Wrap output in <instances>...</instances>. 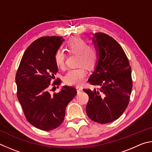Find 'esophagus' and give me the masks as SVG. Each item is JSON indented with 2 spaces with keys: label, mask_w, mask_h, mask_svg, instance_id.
Segmentation results:
<instances>
[{
  "label": "esophagus",
  "mask_w": 152,
  "mask_h": 152,
  "mask_svg": "<svg viewBox=\"0 0 152 152\" xmlns=\"http://www.w3.org/2000/svg\"><path fill=\"white\" fill-rule=\"evenodd\" d=\"M76 89L77 91V92H81L82 91V89H83V88L81 86H76Z\"/></svg>",
  "instance_id": "34e87169"
}]
</instances>
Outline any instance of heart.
Here are the masks:
<instances>
[{
	"mask_svg": "<svg viewBox=\"0 0 152 152\" xmlns=\"http://www.w3.org/2000/svg\"><path fill=\"white\" fill-rule=\"evenodd\" d=\"M65 49L70 54H75L77 57V68L72 69L67 71L63 80L69 86H79L85 81L87 71L84 67L93 69L96 65L98 60V52L95 47L87 45L86 40L79 36H74L69 38L65 42ZM65 54L58 50L56 51L54 59L58 68H65Z\"/></svg>",
	"mask_w": 152,
	"mask_h": 152,
	"instance_id": "obj_1",
	"label": "heart"
}]
</instances>
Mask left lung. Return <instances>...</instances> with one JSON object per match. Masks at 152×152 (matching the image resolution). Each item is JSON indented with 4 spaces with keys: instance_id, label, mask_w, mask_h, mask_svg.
<instances>
[{
    "instance_id": "1",
    "label": "left lung",
    "mask_w": 152,
    "mask_h": 152,
    "mask_svg": "<svg viewBox=\"0 0 152 152\" xmlns=\"http://www.w3.org/2000/svg\"><path fill=\"white\" fill-rule=\"evenodd\" d=\"M93 41L99 60L88 81L99 88L83 89L89 96L86 113L91 120L104 124L118 119L126 110L133 87L132 70L124 49L113 38L97 33Z\"/></svg>"
}]
</instances>
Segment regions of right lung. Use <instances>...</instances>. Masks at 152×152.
Masks as SVG:
<instances>
[{
  "mask_svg": "<svg viewBox=\"0 0 152 152\" xmlns=\"http://www.w3.org/2000/svg\"><path fill=\"white\" fill-rule=\"evenodd\" d=\"M63 40L61 37L52 36L33 41L24 53L16 73L17 96L25 118L31 125L44 131L57 128L62 124L66 105L77 94V89L71 86H63L60 92L53 95L49 91L58 71L55 53ZM61 83L57 78L52 86H60Z\"/></svg>",
  "mask_w": 152,
  "mask_h": 152,
  "instance_id": "obj_1",
  "label": "right lung"
}]
</instances>
